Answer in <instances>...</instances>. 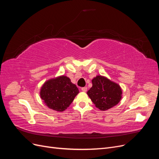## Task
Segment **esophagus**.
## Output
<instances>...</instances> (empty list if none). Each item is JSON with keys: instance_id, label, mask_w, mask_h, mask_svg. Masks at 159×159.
<instances>
[{"instance_id": "obj_1", "label": "esophagus", "mask_w": 159, "mask_h": 159, "mask_svg": "<svg viewBox=\"0 0 159 159\" xmlns=\"http://www.w3.org/2000/svg\"><path fill=\"white\" fill-rule=\"evenodd\" d=\"M81 91H84V92H86V91H87L88 88H87V87H84V88H81Z\"/></svg>"}]
</instances>
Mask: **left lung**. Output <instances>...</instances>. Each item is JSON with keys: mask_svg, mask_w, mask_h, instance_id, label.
I'll return each instance as SVG.
<instances>
[{"mask_svg": "<svg viewBox=\"0 0 159 159\" xmlns=\"http://www.w3.org/2000/svg\"><path fill=\"white\" fill-rule=\"evenodd\" d=\"M91 81L92 87L87 94L99 109L108 110L121 101L122 89L118 84L102 75H97Z\"/></svg>", "mask_w": 159, "mask_h": 159, "instance_id": "8db88e82", "label": "left lung"}]
</instances>
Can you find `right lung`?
<instances>
[{"mask_svg":"<svg viewBox=\"0 0 159 159\" xmlns=\"http://www.w3.org/2000/svg\"><path fill=\"white\" fill-rule=\"evenodd\" d=\"M78 93L77 86L65 75L47 80L40 91V98L47 107L57 111L66 110Z\"/></svg>","mask_w":159,"mask_h":159,"instance_id":"add662e5","label":"right lung"}]
</instances>
